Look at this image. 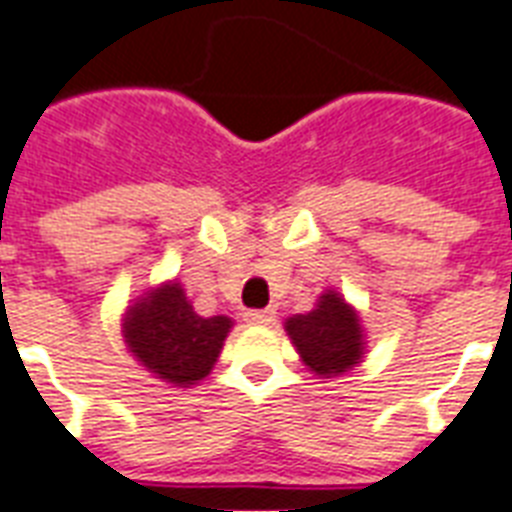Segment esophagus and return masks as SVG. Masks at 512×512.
I'll return each mask as SVG.
<instances>
[{"label": "esophagus", "instance_id": "1", "mask_svg": "<svg viewBox=\"0 0 512 512\" xmlns=\"http://www.w3.org/2000/svg\"><path fill=\"white\" fill-rule=\"evenodd\" d=\"M244 319H247L249 324H260V327H263V324H271V321L276 319V311H273V308H265V311H247L244 313Z\"/></svg>", "mask_w": 512, "mask_h": 512}]
</instances>
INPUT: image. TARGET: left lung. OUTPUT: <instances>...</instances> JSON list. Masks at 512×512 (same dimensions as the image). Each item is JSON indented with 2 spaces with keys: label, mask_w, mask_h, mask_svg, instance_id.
<instances>
[{
  "label": "left lung",
  "mask_w": 512,
  "mask_h": 512,
  "mask_svg": "<svg viewBox=\"0 0 512 512\" xmlns=\"http://www.w3.org/2000/svg\"><path fill=\"white\" fill-rule=\"evenodd\" d=\"M287 332L311 372L332 377L348 372L364 353V337L356 311L340 295H321L316 311L287 321Z\"/></svg>",
  "instance_id": "1"
}]
</instances>
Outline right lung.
I'll use <instances>...</instances> for the list:
<instances>
[{"label":"right lung","mask_w":512,"mask_h":512,"mask_svg":"<svg viewBox=\"0 0 512 512\" xmlns=\"http://www.w3.org/2000/svg\"><path fill=\"white\" fill-rule=\"evenodd\" d=\"M228 316H199L180 284L148 292L124 319V340L140 364L162 380L188 388L207 377L231 332Z\"/></svg>","instance_id":"1"}]
</instances>
